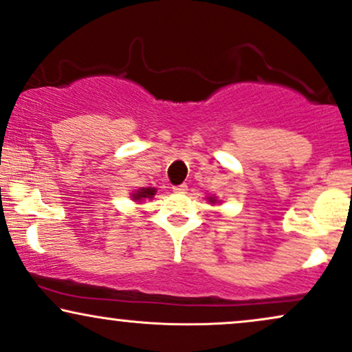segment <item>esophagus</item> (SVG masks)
Returning a JSON list of instances; mask_svg holds the SVG:
<instances>
[{
  "mask_svg": "<svg viewBox=\"0 0 352 352\" xmlns=\"http://www.w3.org/2000/svg\"><path fill=\"white\" fill-rule=\"evenodd\" d=\"M173 190H175V192H179V194H186V190H187V184L175 186V187H173Z\"/></svg>",
  "mask_w": 352,
  "mask_h": 352,
  "instance_id": "esophagus-1",
  "label": "esophagus"
}]
</instances>
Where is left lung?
<instances>
[{
  "instance_id": "obj_1",
  "label": "left lung",
  "mask_w": 352,
  "mask_h": 352,
  "mask_svg": "<svg viewBox=\"0 0 352 352\" xmlns=\"http://www.w3.org/2000/svg\"><path fill=\"white\" fill-rule=\"evenodd\" d=\"M210 202H215V199H210Z\"/></svg>"
}]
</instances>
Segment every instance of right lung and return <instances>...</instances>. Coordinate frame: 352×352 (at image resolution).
Listing matches in <instances>:
<instances>
[{
	"label": "right lung",
	"instance_id": "add662e5",
	"mask_svg": "<svg viewBox=\"0 0 352 352\" xmlns=\"http://www.w3.org/2000/svg\"><path fill=\"white\" fill-rule=\"evenodd\" d=\"M155 192L157 190L153 189V187H142V189H139L137 192L132 194V199L134 200H142V199H152Z\"/></svg>",
	"mask_w": 352,
	"mask_h": 352
}]
</instances>
